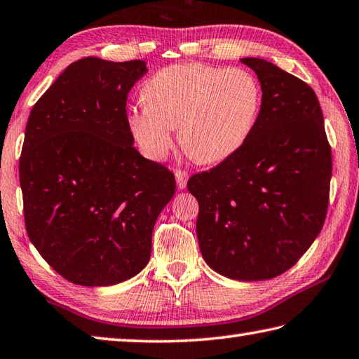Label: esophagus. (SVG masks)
Segmentation results:
<instances>
[{"label":"esophagus","instance_id":"esophagus-1","mask_svg":"<svg viewBox=\"0 0 359 359\" xmlns=\"http://www.w3.org/2000/svg\"><path fill=\"white\" fill-rule=\"evenodd\" d=\"M187 173L182 172V170H177L175 172V180H177V187L180 189V191H182V189H186L187 186Z\"/></svg>","mask_w":359,"mask_h":359}]
</instances>
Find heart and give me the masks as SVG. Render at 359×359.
Masks as SVG:
<instances>
[{
  "label": "heart",
  "instance_id": "1",
  "mask_svg": "<svg viewBox=\"0 0 359 359\" xmlns=\"http://www.w3.org/2000/svg\"><path fill=\"white\" fill-rule=\"evenodd\" d=\"M144 98L128 112V128L147 158L164 159L180 128L181 145L194 159L219 164L248 140L262 92L247 70L175 64L147 81Z\"/></svg>",
  "mask_w": 359,
  "mask_h": 359
}]
</instances>
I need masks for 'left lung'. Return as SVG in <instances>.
I'll list each match as a JSON object with an SVG mask.
<instances>
[{
    "mask_svg": "<svg viewBox=\"0 0 359 359\" xmlns=\"http://www.w3.org/2000/svg\"><path fill=\"white\" fill-rule=\"evenodd\" d=\"M259 79L261 111L238 153L192 175L203 259L238 281L285 273L316 241L328 208L331 148L314 90L280 67L242 57Z\"/></svg>",
    "mask_w": 359,
    "mask_h": 359,
    "instance_id": "obj_1",
    "label": "left lung"
}]
</instances>
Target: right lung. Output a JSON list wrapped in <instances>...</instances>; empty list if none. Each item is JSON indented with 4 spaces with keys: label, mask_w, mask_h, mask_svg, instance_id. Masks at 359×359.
<instances>
[{
    "label": "right lung",
    "mask_w": 359,
    "mask_h": 359,
    "mask_svg": "<svg viewBox=\"0 0 359 359\" xmlns=\"http://www.w3.org/2000/svg\"><path fill=\"white\" fill-rule=\"evenodd\" d=\"M144 60L84 57L34 104L20 158L32 245L73 285L114 286L150 261L175 177L134 148L126 98Z\"/></svg>",
    "instance_id": "add662e5"
}]
</instances>
